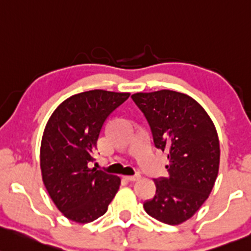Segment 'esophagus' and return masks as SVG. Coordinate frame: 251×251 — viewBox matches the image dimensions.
<instances>
[{"instance_id":"obj_1","label":"esophagus","mask_w":251,"mask_h":251,"mask_svg":"<svg viewBox=\"0 0 251 251\" xmlns=\"http://www.w3.org/2000/svg\"><path fill=\"white\" fill-rule=\"evenodd\" d=\"M125 178L130 181H137L141 179V176H139V174H134V176H125Z\"/></svg>"}]
</instances>
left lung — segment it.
Here are the masks:
<instances>
[{
  "mask_svg": "<svg viewBox=\"0 0 251 251\" xmlns=\"http://www.w3.org/2000/svg\"><path fill=\"white\" fill-rule=\"evenodd\" d=\"M131 97L146 115L155 147L168 151L170 176L155 180L156 194L144 209L161 223L183 224L205 202L218 176L220 144L214 124L199 102L181 92Z\"/></svg>",
  "mask_w": 251,
  "mask_h": 251,
  "instance_id": "left-lung-1",
  "label": "left lung"
}]
</instances>
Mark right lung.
Instances as JSON below:
<instances>
[{
  "instance_id": "right-lung-1",
  "label": "right lung",
  "mask_w": 251,
  "mask_h": 251,
  "mask_svg": "<svg viewBox=\"0 0 251 251\" xmlns=\"http://www.w3.org/2000/svg\"><path fill=\"white\" fill-rule=\"evenodd\" d=\"M128 92L90 90L62 102L44 128L41 171L57 209L70 220L86 224L107 212L120 186L118 176L89 167L108 115L128 99Z\"/></svg>"
}]
</instances>
